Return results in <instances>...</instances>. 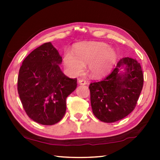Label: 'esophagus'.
I'll return each instance as SVG.
<instances>
[{"instance_id": "1", "label": "esophagus", "mask_w": 160, "mask_h": 160, "mask_svg": "<svg viewBox=\"0 0 160 160\" xmlns=\"http://www.w3.org/2000/svg\"><path fill=\"white\" fill-rule=\"evenodd\" d=\"M78 84L81 85H85L87 84V82H86V80H83V79H79L78 80Z\"/></svg>"}]
</instances>
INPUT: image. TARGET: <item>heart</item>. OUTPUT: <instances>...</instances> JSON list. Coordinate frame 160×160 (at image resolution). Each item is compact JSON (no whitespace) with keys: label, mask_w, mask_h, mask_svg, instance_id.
<instances>
[{"label":"heart","mask_w":160,"mask_h":160,"mask_svg":"<svg viewBox=\"0 0 160 160\" xmlns=\"http://www.w3.org/2000/svg\"><path fill=\"white\" fill-rule=\"evenodd\" d=\"M116 57L114 48L104 42H83L74 48L73 53H65L63 62L68 71L75 76L82 74L85 64L88 63L89 72L97 77L107 73L112 69Z\"/></svg>","instance_id":"obj_1"}]
</instances>
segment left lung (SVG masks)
<instances>
[{
	"label": "left lung",
	"mask_w": 160,
	"mask_h": 160,
	"mask_svg": "<svg viewBox=\"0 0 160 160\" xmlns=\"http://www.w3.org/2000/svg\"><path fill=\"white\" fill-rule=\"evenodd\" d=\"M143 80L141 66L136 59L121 58L108 76L89 86L94 115L105 123L126 117L136 106Z\"/></svg>",
	"instance_id": "obj_1"
}]
</instances>
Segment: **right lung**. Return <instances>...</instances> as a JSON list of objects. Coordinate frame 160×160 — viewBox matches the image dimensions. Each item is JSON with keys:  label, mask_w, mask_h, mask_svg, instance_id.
<instances>
[{"label": "right lung", "mask_w": 160, "mask_h": 160, "mask_svg": "<svg viewBox=\"0 0 160 160\" xmlns=\"http://www.w3.org/2000/svg\"><path fill=\"white\" fill-rule=\"evenodd\" d=\"M62 57L51 42L34 49L23 61L18 91L29 118L42 125H53L66 113V98L77 88V79L65 75Z\"/></svg>", "instance_id": "1"}]
</instances>
